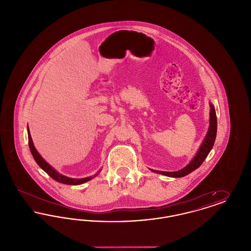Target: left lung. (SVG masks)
I'll use <instances>...</instances> for the list:
<instances>
[{"label": "left lung", "mask_w": 251, "mask_h": 251, "mask_svg": "<svg viewBox=\"0 0 251 251\" xmlns=\"http://www.w3.org/2000/svg\"><path fill=\"white\" fill-rule=\"evenodd\" d=\"M211 108V112H210V127L207 132V135L203 141L202 145L201 146L197 155L194 157V159L191 162L182 169H180L179 171H175V172H166V171H158V170H152L153 172L158 173V174H162V175H166L168 177H173V178H179V177H183L189 173H191L192 171H194L195 169H197L198 167H201V165L202 164L205 160V158L208 156L209 152L211 151L214 144H215V136H216V129H217V120H216V114H215V107L213 106V104H210Z\"/></svg>", "instance_id": "1"}]
</instances>
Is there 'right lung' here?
I'll return each mask as SVG.
<instances>
[{"label": "right lung", "instance_id": "1", "mask_svg": "<svg viewBox=\"0 0 251 251\" xmlns=\"http://www.w3.org/2000/svg\"><path fill=\"white\" fill-rule=\"evenodd\" d=\"M28 141H29L30 151L32 152V155L34 157V159L36 160L37 165L41 167L48 174L49 176H50L52 179H55L58 182L65 183V184H71V185H78V184H82V183H84L85 181H88V180L93 179L94 177L98 176V174L100 172V171L97 172V174H95L94 176H90V177L84 178V179H72V178L63 176V175L59 174L56 170H54L41 156L39 155V153L37 152V151H36V148L34 146V143L32 141V137H31L30 131H29V128H28Z\"/></svg>", "mask_w": 251, "mask_h": 251}]
</instances>
